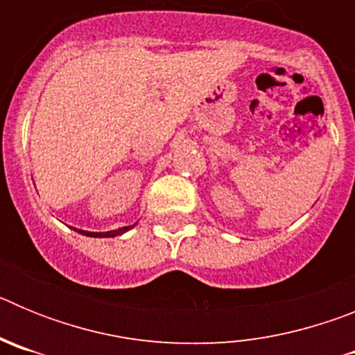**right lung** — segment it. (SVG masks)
Listing matches in <instances>:
<instances>
[{
    "label": "right lung",
    "mask_w": 355,
    "mask_h": 355,
    "mask_svg": "<svg viewBox=\"0 0 355 355\" xmlns=\"http://www.w3.org/2000/svg\"><path fill=\"white\" fill-rule=\"evenodd\" d=\"M131 227H135L133 225H126V227H119L115 229V231H106V233H90V231H81V229H74V231H78V233L85 234V236H94V238H114V236H119V234L126 233V231H130Z\"/></svg>",
    "instance_id": "add662e5"
}]
</instances>
